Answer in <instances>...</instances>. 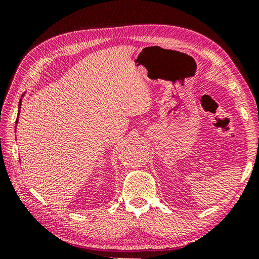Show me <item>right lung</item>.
I'll return each mask as SVG.
<instances>
[{
	"label": "right lung",
	"instance_id": "obj_1",
	"mask_svg": "<svg viewBox=\"0 0 259 259\" xmlns=\"http://www.w3.org/2000/svg\"><path fill=\"white\" fill-rule=\"evenodd\" d=\"M25 96V94H22L21 96V100L19 101V105H18V116H17V120H16V129H17V123H18V120H19V114H20V109H21V102H22V97ZM15 129V130H16Z\"/></svg>",
	"mask_w": 259,
	"mask_h": 259
}]
</instances>
